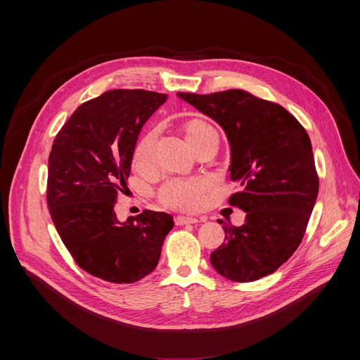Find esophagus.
<instances>
[{"label":"esophagus","mask_w":360,"mask_h":360,"mask_svg":"<svg viewBox=\"0 0 360 360\" xmlns=\"http://www.w3.org/2000/svg\"><path fill=\"white\" fill-rule=\"evenodd\" d=\"M203 221V218H192V217H176L175 218V224L176 225H186V224H196V222H200Z\"/></svg>","instance_id":"obj_1"}]
</instances>
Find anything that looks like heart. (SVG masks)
Returning <instances> with one entry per match:
<instances>
[{
    "label": "heart",
    "mask_w": 360,
    "mask_h": 360,
    "mask_svg": "<svg viewBox=\"0 0 360 360\" xmlns=\"http://www.w3.org/2000/svg\"><path fill=\"white\" fill-rule=\"evenodd\" d=\"M186 139L195 149L203 139L217 134L215 128L200 118H192L184 125ZM158 131L157 128L148 129L136 142L134 148L132 161L139 169H148L157 162ZM212 182L210 179H184L172 178L167 181L158 192L162 205L179 211H198L208 200Z\"/></svg>",
    "instance_id": "1"
}]
</instances>
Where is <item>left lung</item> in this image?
I'll return each instance as SVG.
<instances>
[{"mask_svg": "<svg viewBox=\"0 0 360 360\" xmlns=\"http://www.w3.org/2000/svg\"><path fill=\"white\" fill-rule=\"evenodd\" d=\"M178 96L226 132L231 179L240 188L228 202L246 212L242 226L224 224L225 242L211 253L212 266L233 282L274 274L300 245L316 202L309 135L276 102L242 89Z\"/></svg>", "mask_w": 360, "mask_h": 360, "instance_id": "obj_1", "label": "left lung"}]
</instances>
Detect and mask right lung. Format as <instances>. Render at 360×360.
Returning a JSON list of instances; mask_svg holds the SVG:
<instances>
[{
  "label": "right lung",
  "instance_id": "obj_1",
  "mask_svg": "<svg viewBox=\"0 0 360 360\" xmlns=\"http://www.w3.org/2000/svg\"><path fill=\"white\" fill-rule=\"evenodd\" d=\"M167 94L112 89L81 104L57 134L48 158L46 203L77 265L111 283H134L157 268L174 219L145 210L121 224L114 211L127 191L142 125Z\"/></svg>",
  "mask_w": 360,
  "mask_h": 360
}]
</instances>
